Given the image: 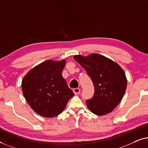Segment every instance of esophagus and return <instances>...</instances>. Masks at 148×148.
Returning <instances> with one entry per match:
<instances>
[{
    "mask_svg": "<svg viewBox=\"0 0 148 148\" xmlns=\"http://www.w3.org/2000/svg\"><path fill=\"white\" fill-rule=\"evenodd\" d=\"M73 92H74L75 95H78V94H80V89L78 88H74L73 89Z\"/></svg>",
    "mask_w": 148,
    "mask_h": 148,
    "instance_id": "esophagus-1",
    "label": "esophagus"
}]
</instances>
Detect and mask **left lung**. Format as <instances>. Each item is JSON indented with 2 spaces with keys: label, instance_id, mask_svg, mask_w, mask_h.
<instances>
[{
  "label": "left lung",
  "instance_id": "8db88e82",
  "mask_svg": "<svg viewBox=\"0 0 148 148\" xmlns=\"http://www.w3.org/2000/svg\"><path fill=\"white\" fill-rule=\"evenodd\" d=\"M74 59L84 68L94 84V95L86 101L89 110L99 116L113 111L125 92L127 78L123 70L113 60L98 53L76 55Z\"/></svg>",
  "mask_w": 148,
  "mask_h": 148
}]
</instances>
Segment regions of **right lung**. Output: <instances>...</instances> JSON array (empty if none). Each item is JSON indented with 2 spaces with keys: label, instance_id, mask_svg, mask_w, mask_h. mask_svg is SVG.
Returning <instances> with one entry per match:
<instances>
[{
  "label": "right lung",
  "instance_id": "1",
  "mask_svg": "<svg viewBox=\"0 0 148 148\" xmlns=\"http://www.w3.org/2000/svg\"><path fill=\"white\" fill-rule=\"evenodd\" d=\"M64 60H48L35 66L22 80L25 98L35 113L44 117H53L62 113L74 95L62 72Z\"/></svg>",
  "mask_w": 148,
  "mask_h": 148
}]
</instances>
